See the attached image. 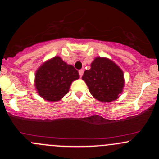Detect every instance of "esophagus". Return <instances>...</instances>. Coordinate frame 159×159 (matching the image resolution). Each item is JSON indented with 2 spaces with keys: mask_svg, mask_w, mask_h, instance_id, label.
Returning <instances> with one entry per match:
<instances>
[{
  "mask_svg": "<svg viewBox=\"0 0 159 159\" xmlns=\"http://www.w3.org/2000/svg\"><path fill=\"white\" fill-rule=\"evenodd\" d=\"M78 72H79V75H80V77H82L83 74H84V70H83V69H81V70H78Z\"/></svg>",
  "mask_w": 159,
  "mask_h": 159,
  "instance_id": "esophagus-1",
  "label": "esophagus"
}]
</instances>
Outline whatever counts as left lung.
I'll list each match as a JSON object with an SVG mask.
<instances>
[{"instance_id":"obj_1","label":"left lung","mask_w":159,"mask_h":159,"mask_svg":"<svg viewBox=\"0 0 159 159\" xmlns=\"http://www.w3.org/2000/svg\"><path fill=\"white\" fill-rule=\"evenodd\" d=\"M89 91L102 102H111L119 97L124 87L122 70L113 61L105 57H96L82 76Z\"/></svg>"}]
</instances>
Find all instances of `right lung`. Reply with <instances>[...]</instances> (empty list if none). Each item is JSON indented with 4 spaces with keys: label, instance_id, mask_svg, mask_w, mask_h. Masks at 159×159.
Segmentation results:
<instances>
[{
    "label": "right lung",
    "instance_id": "add662e5",
    "mask_svg": "<svg viewBox=\"0 0 159 159\" xmlns=\"http://www.w3.org/2000/svg\"><path fill=\"white\" fill-rule=\"evenodd\" d=\"M79 78L74 66L54 57L41 65L35 75V87L40 96L49 102H57L68 94L71 82Z\"/></svg>",
    "mask_w": 159,
    "mask_h": 159
}]
</instances>
